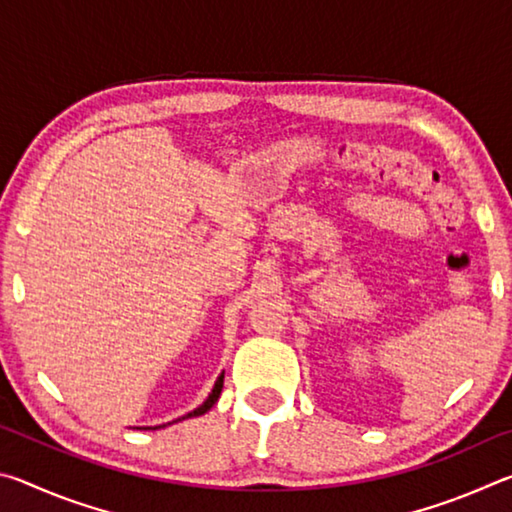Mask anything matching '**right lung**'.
Returning <instances> with one entry per match:
<instances>
[{
  "label": "right lung",
  "mask_w": 512,
  "mask_h": 512,
  "mask_svg": "<svg viewBox=\"0 0 512 512\" xmlns=\"http://www.w3.org/2000/svg\"><path fill=\"white\" fill-rule=\"evenodd\" d=\"M221 388H223V372H221V377L216 379V384H214V388H212V393H210V397H207V400L198 406L196 411H192V413H187V415H183V418H178V420H185V418H196V415H203V413H207L212 409V406L216 404V400H219V395H221ZM153 429H160V427H153Z\"/></svg>",
  "instance_id": "right-lung-1"
}]
</instances>
